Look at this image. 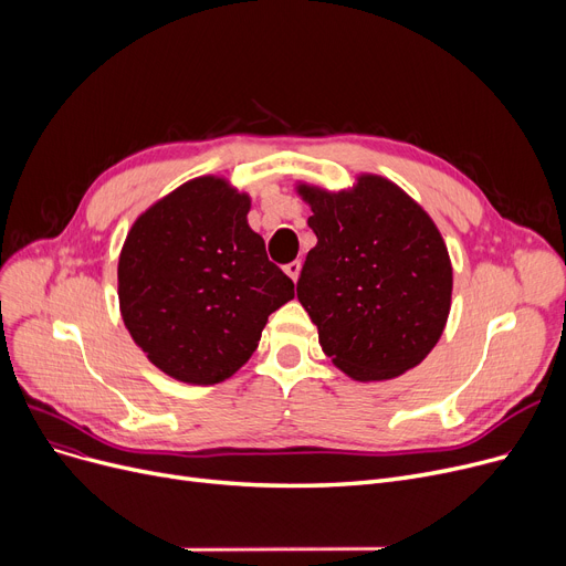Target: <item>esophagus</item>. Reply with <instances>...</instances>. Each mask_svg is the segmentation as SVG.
<instances>
[{"instance_id":"esophagus-1","label":"esophagus","mask_w":566,"mask_h":566,"mask_svg":"<svg viewBox=\"0 0 566 566\" xmlns=\"http://www.w3.org/2000/svg\"><path fill=\"white\" fill-rule=\"evenodd\" d=\"M284 273L295 282L298 280V275H301V261H291V263H286L284 265Z\"/></svg>"}]
</instances>
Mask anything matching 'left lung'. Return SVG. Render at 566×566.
Here are the masks:
<instances>
[{
  "label": "left lung",
  "instance_id": "8db88e82",
  "mask_svg": "<svg viewBox=\"0 0 566 566\" xmlns=\"http://www.w3.org/2000/svg\"><path fill=\"white\" fill-rule=\"evenodd\" d=\"M316 233L298 301L318 344L346 376L388 380L438 344L452 305V261L424 208L399 186L360 174L348 190L298 184Z\"/></svg>",
  "mask_w": 566,
  "mask_h": 566
}]
</instances>
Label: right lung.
<instances>
[{
    "mask_svg": "<svg viewBox=\"0 0 566 566\" xmlns=\"http://www.w3.org/2000/svg\"><path fill=\"white\" fill-rule=\"evenodd\" d=\"M250 197L199 176L133 222L118 254V307L133 342L167 376L216 385L256 350L293 282L250 229Z\"/></svg>",
    "mask_w": 566,
    "mask_h": 566,
    "instance_id": "1",
    "label": "right lung"
}]
</instances>
